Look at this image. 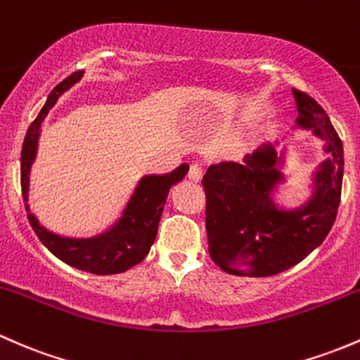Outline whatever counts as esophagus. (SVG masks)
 Segmentation results:
<instances>
[{"label": "esophagus", "instance_id": "34e87169", "mask_svg": "<svg viewBox=\"0 0 360 360\" xmlns=\"http://www.w3.org/2000/svg\"><path fill=\"white\" fill-rule=\"evenodd\" d=\"M188 179H191L192 181H201L202 180V166L198 165V162L191 165V169H188Z\"/></svg>", "mask_w": 360, "mask_h": 360}]
</instances>
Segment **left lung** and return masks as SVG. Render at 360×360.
<instances>
[{
    "label": "left lung",
    "mask_w": 360,
    "mask_h": 360,
    "mask_svg": "<svg viewBox=\"0 0 360 360\" xmlns=\"http://www.w3.org/2000/svg\"><path fill=\"white\" fill-rule=\"evenodd\" d=\"M296 117L291 131L305 129L322 142L326 159L310 173L309 198L284 206L276 194L291 179L284 169L290 149L262 143L243 162L224 161L207 168L206 232L211 260L232 276L269 277L309 257L331 231L343 180V143L321 105L292 90Z\"/></svg>",
    "instance_id": "8db88e82"
}]
</instances>
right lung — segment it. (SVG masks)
Returning a JSON list of instances; mask_svg holds the SVG:
<instances>
[{"label":"right lung","mask_w":360,"mask_h":360,"mask_svg":"<svg viewBox=\"0 0 360 360\" xmlns=\"http://www.w3.org/2000/svg\"><path fill=\"white\" fill-rule=\"evenodd\" d=\"M84 70L70 74L68 79L51 90L44 102L41 112L38 114L25 133L24 146L20 155V185L22 198L25 202L27 218L34 229L39 240L64 263L83 272L97 274V276H110L121 274L135 266L150 251L158 236L159 220L165 210L166 199L173 185L185 179L188 173V165H181L168 175H143L136 181L131 195L128 198L120 217L107 229L94 236H65L46 229L31 213L29 206V188H31V169L38 158L39 139H41L43 124L51 107L58 98L79 83Z\"/></svg>","instance_id":"1"}]
</instances>
